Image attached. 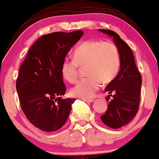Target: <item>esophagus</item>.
Masks as SVG:
<instances>
[{"label": "esophagus", "mask_w": 159, "mask_h": 159, "mask_svg": "<svg viewBox=\"0 0 159 159\" xmlns=\"http://www.w3.org/2000/svg\"><path fill=\"white\" fill-rule=\"evenodd\" d=\"M83 100L85 101V102H94V99H83Z\"/></svg>", "instance_id": "34e87169"}]
</instances>
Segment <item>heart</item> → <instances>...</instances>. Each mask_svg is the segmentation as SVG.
<instances>
[{"label": "heart", "mask_w": 159, "mask_h": 159, "mask_svg": "<svg viewBox=\"0 0 159 159\" xmlns=\"http://www.w3.org/2000/svg\"><path fill=\"white\" fill-rule=\"evenodd\" d=\"M120 54L115 43L110 41L86 40L75 49L73 59L66 58L61 63V74L66 81L73 83L78 77L79 66H86L88 76L78 82L70 90L73 96L88 99L94 96L103 84L116 79L120 69Z\"/></svg>", "instance_id": "obj_1"}]
</instances>
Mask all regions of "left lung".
Instances as JSON below:
<instances>
[{"label": "left lung", "mask_w": 159, "mask_h": 159, "mask_svg": "<svg viewBox=\"0 0 159 159\" xmlns=\"http://www.w3.org/2000/svg\"><path fill=\"white\" fill-rule=\"evenodd\" d=\"M100 32L113 38L120 54V70L116 79L109 83L105 91L108 98L112 99L108 103L107 110L100 117L106 125L119 129L128 124L138 112L140 102L142 76L136 67L133 53L124 40L116 32L99 29Z\"/></svg>", "instance_id": "left-lung-1"}]
</instances>
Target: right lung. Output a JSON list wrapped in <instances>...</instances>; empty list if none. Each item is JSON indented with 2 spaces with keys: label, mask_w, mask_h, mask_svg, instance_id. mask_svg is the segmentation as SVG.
Listing matches in <instances>:
<instances>
[{
  "label": "right lung",
  "mask_w": 159,
  "mask_h": 159,
  "mask_svg": "<svg viewBox=\"0 0 159 159\" xmlns=\"http://www.w3.org/2000/svg\"><path fill=\"white\" fill-rule=\"evenodd\" d=\"M82 30L55 32L33 44L19 70L16 82L21 109L30 123L43 132H54L67 120L76 99H61L66 87L60 68Z\"/></svg>",
  "instance_id": "add662e5"
}]
</instances>
